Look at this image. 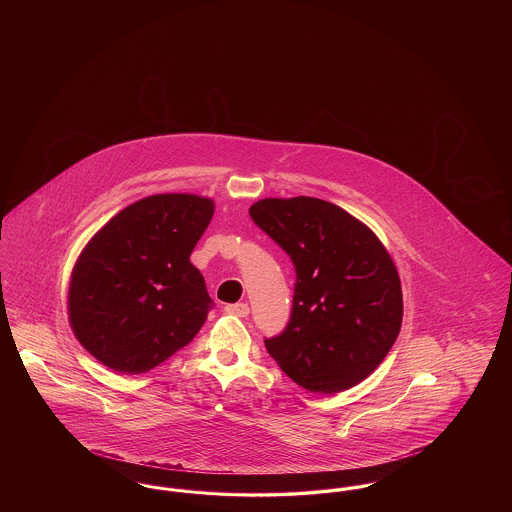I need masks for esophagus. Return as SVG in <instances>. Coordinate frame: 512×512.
Returning a JSON list of instances; mask_svg holds the SVG:
<instances>
[{
  "label": "esophagus",
  "instance_id": "obj_1",
  "mask_svg": "<svg viewBox=\"0 0 512 512\" xmlns=\"http://www.w3.org/2000/svg\"><path fill=\"white\" fill-rule=\"evenodd\" d=\"M224 311L228 315H234V317H247L249 315V305L247 303H234V305H226Z\"/></svg>",
  "mask_w": 512,
  "mask_h": 512
}]
</instances>
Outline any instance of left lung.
I'll use <instances>...</instances> for the list:
<instances>
[{
  "instance_id": "obj_1",
  "label": "left lung",
  "mask_w": 512,
  "mask_h": 512,
  "mask_svg": "<svg viewBox=\"0 0 512 512\" xmlns=\"http://www.w3.org/2000/svg\"><path fill=\"white\" fill-rule=\"evenodd\" d=\"M249 215L290 255L297 276L290 322L265 340L270 357L313 393L357 386L401 330V280L390 253L361 220L317 197H267Z\"/></svg>"
}]
</instances>
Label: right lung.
Returning a JSON list of instances; mask_svg holds the SVG:
<instances>
[{
    "label": "right lung",
    "instance_id": "obj_1",
    "mask_svg": "<svg viewBox=\"0 0 512 512\" xmlns=\"http://www.w3.org/2000/svg\"><path fill=\"white\" fill-rule=\"evenodd\" d=\"M213 213L209 197L149 195L82 249L69 284V322L101 365L142 374L194 340L213 301L190 255Z\"/></svg>",
    "mask_w": 512,
    "mask_h": 512
}]
</instances>
